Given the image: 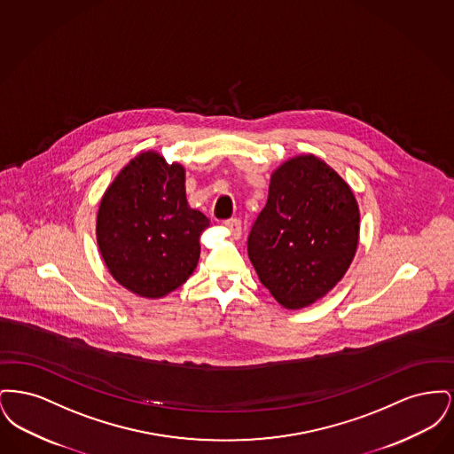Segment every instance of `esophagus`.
Instances as JSON below:
<instances>
[{
	"instance_id": "1",
	"label": "esophagus",
	"mask_w": 454,
	"mask_h": 454,
	"mask_svg": "<svg viewBox=\"0 0 454 454\" xmlns=\"http://www.w3.org/2000/svg\"><path fill=\"white\" fill-rule=\"evenodd\" d=\"M224 226H226V228L230 230L231 237H241V221H239L238 217H231V219H226V221H224Z\"/></svg>"
}]
</instances>
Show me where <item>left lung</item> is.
Segmentation results:
<instances>
[{"mask_svg":"<svg viewBox=\"0 0 454 454\" xmlns=\"http://www.w3.org/2000/svg\"><path fill=\"white\" fill-rule=\"evenodd\" d=\"M359 207L350 187L313 154L272 173L267 204L248 235V257L289 309L324 298L356 255Z\"/></svg>","mask_w":454,"mask_h":454,"instance_id":"8db88e82","label":"left lung"}]
</instances>
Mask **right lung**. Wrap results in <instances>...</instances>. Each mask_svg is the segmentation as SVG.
Instances as JSON below:
<instances>
[{
	"instance_id": "right-lung-1",
	"label": "right lung",
	"mask_w": 454,
	"mask_h": 454,
	"mask_svg": "<svg viewBox=\"0 0 454 454\" xmlns=\"http://www.w3.org/2000/svg\"><path fill=\"white\" fill-rule=\"evenodd\" d=\"M209 219L185 197V172L158 153H141L102 197L97 241L114 279L143 298L180 287L197 267Z\"/></svg>"
}]
</instances>
